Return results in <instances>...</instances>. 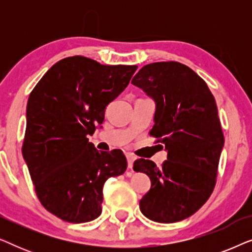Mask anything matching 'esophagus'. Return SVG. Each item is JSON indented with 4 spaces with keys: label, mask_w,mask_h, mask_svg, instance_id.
Returning a JSON list of instances; mask_svg holds the SVG:
<instances>
[{
    "label": "esophagus",
    "mask_w": 252,
    "mask_h": 252,
    "mask_svg": "<svg viewBox=\"0 0 252 252\" xmlns=\"http://www.w3.org/2000/svg\"><path fill=\"white\" fill-rule=\"evenodd\" d=\"M126 157H127V164H128V168H132L134 160H135V157L130 154H127Z\"/></svg>",
    "instance_id": "esophagus-1"
}]
</instances>
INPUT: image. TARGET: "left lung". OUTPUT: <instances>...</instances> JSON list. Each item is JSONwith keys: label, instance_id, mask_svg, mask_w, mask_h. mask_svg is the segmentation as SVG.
I'll use <instances>...</instances> for the list:
<instances>
[{"label": "left lung", "instance_id": "obj_1", "mask_svg": "<svg viewBox=\"0 0 252 252\" xmlns=\"http://www.w3.org/2000/svg\"><path fill=\"white\" fill-rule=\"evenodd\" d=\"M132 84L156 102L150 135L167 150L160 167L143 158L134 161V171L151 180L140 210L156 222L181 221L202 208L216 186L225 142L216 99L206 82L179 62L148 64Z\"/></svg>", "mask_w": 252, "mask_h": 252}]
</instances>
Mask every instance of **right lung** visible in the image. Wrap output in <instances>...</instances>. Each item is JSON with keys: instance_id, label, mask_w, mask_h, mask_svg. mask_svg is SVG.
I'll return each instance as SVG.
<instances>
[{"instance_id": "add662e5", "label": "right lung", "mask_w": 252, "mask_h": 252, "mask_svg": "<svg viewBox=\"0 0 252 252\" xmlns=\"http://www.w3.org/2000/svg\"><path fill=\"white\" fill-rule=\"evenodd\" d=\"M136 68L67 57L31 92L23 157L41 204L64 221L97 218L105 181L126 171L122 150H96L87 135L102 125L106 105L128 86Z\"/></svg>"}]
</instances>
